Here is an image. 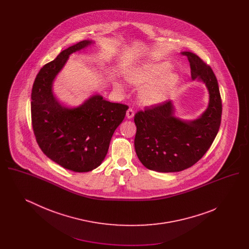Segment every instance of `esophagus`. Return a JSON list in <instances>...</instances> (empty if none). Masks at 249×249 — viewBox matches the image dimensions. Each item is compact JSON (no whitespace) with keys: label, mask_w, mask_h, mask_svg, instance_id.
<instances>
[{"label":"esophagus","mask_w":249,"mask_h":249,"mask_svg":"<svg viewBox=\"0 0 249 249\" xmlns=\"http://www.w3.org/2000/svg\"><path fill=\"white\" fill-rule=\"evenodd\" d=\"M126 116H127V118H128V119H132V118L134 117V111H133V109H132V108H129V109L127 110Z\"/></svg>","instance_id":"obj_1"}]
</instances>
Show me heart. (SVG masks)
<instances>
[{
    "label": "heart",
    "instance_id": "obj_1",
    "mask_svg": "<svg viewBox=\"0 0 249 249\" xmlns=\"http://www.w3.org/2000/svg\"><path fill=\"white\" fill-rule=\"evenodd\" d=\"M169 70V66L166 64H155L144 68L142 71L131 73L128 76L129 81L137 85L155 83L156 81L162 78ZM176 81L175 75H169L164 81L153 84L142 89L139 95V99L144 105H157L161 103L166 96V89L169 84ZM118 89H121L120 84H116Z\"/></svg>",
    "mask_w": 249,
    "mask_h": 249
}]
</instances>
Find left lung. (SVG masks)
I'll return each instance as SVG.
<instances>
[{
	"mask_svg": "<svg viewBox=\"0 0 249 249\" xmlns=\"http://www.w3.org/2000/svg\"><path fill=\"white\" fill-rule=\"evenodd\" d=\"M191 77L205 84L209 91L207 109L195 120L176 118L172 101L145 107L134 116V147L139 160L149 170L174 173L188 169L207 152L218 132L222 103L218 83L211 67L196 54L184 51Z\"/></svg>",
	"mask_w": 249,
	"mask_h": 249,
	"instance_id": "obj_1",
	"label": "left lung"
}]
</instances>
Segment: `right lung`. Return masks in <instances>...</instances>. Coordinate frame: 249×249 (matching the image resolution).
Listing matches in <instances>:
<instances>
[{
  "label": "right lung",
  "instance_id": "obj_1",
  "mask_svg": "<svg viewBox=\"0 0 249 249\" xmlns=\"http://www.w3.org/2000/svg\"><path fill=\"white\" fill-rule=\"evenodd\" d=\"M81 41L62 50L41 68L32 89V124L36 142L48 158L76 173L92 171L105 160L111 138L129 107L94 95L74 108L62 107L52 91L55 77L71 53L91 45Z\"/></svg>",
  "mask_w": 249,
  "mask_h": 249
}]
</instances>
